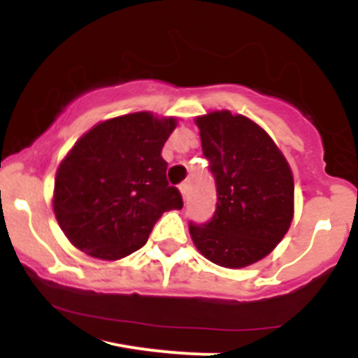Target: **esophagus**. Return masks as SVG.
Listing matches in <instances>:
<instances>
[{
	"label": "esophagus",
	"instance_id": "34e87169",
	"mask_svg": "<svg viewBox=\"0 0 358 358\" xmlns=\"http://www.w3.org/2000/svg\"><path fill=\"white\" fill-rule=\"evenodd\" d=\"M180 192H182L183 200H187L188 199V193H190V185H188V182H183L182 185H180Z\"/></svg>",
	"mask_w": 358,
	"mask_h": 358
}]
</instances>
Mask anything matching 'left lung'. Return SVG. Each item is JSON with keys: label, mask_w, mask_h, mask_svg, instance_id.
I'll return each instance as SVG.
<instances>
[{"label": "left lung", "mask_w": 358, "mask_h": 358, "mask_svg": "<svg viewBox=\"0 0 358 358\" xmlns=\"http://www.w3.org/2000/svg\"><path fill=\"white\" fill-rule=\"evenodd\" d=\"M217 203L205 224L190 222L196 249L213 264L244 268L276 248L293 220L294 182L274 141L229 110L196 117Z\"/></svg>", "instance_id": "left-lung-1"}]
</instances>
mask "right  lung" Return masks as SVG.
<instances>
[{
  "label": "right lung",
  "mask_w": 358,
  "mask_h": 358,
  "mask_svg": "<svg viewBox=\"0 0 358 358\" xmlns=\"http://www.w3.org/2000/svg\"><path fill=\"white\" fill-rule=\"evenodd\" d=\"M175 117L134 113L94 126L60 163L53 210L82 252L114 261L146 244L163 212L182 208L166 180L162 148Z\"/></svg>",
  "instance_id": "add662e5"
}]
</instances>
